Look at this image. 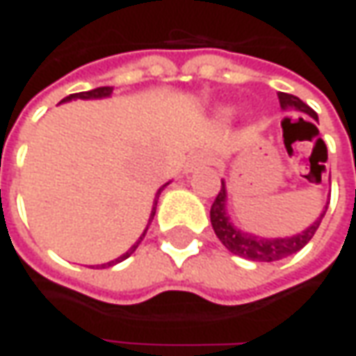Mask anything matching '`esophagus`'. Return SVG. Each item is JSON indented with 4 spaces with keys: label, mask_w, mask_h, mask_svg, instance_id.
Here are the masks:
<instances>
[{
    "label": "esophagus",
    "mask_w": 356,
    "mask_h": 356,
    "mask_svg": "<svg viewBox=\"0 0 356 356\" xmlns=\"http://www.w3.org/2000/svg\"><path fill=\"white\" fill-rule=\"evenodd\" d=\"M208 162V158L202 156V154H196V156H192L190 160H188V164H186V170L192 172L196 170L198 166H202V164H206Z\"/></svg>",
    "instance_id": "esophagus-1"
}]
</instances>
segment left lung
Segmentation results:
<instances>
[{"instance_id":"obj_1","label":"left lung","mask_w":356,"mask_h":356,"mask_svg":"<svg viewBox=\"0 0 356 356\" xmlns=\"http://www.w3.org/2000/svg\"><path fill=\"white\" fill-rule=\"evenodd\" d=\"M277 99H280L281 108H285V111L295 108V111L307 113L309 117L317 120V113L309 104L303 103L299 97L287 95V92H277ZM325 212H327V208H325ZM325 212L319 216V220L313 226H309L305 232L297 234L293 238H257V236H252V234L239 232L229 224V218L226 213V186L222 182V188H220L218 196L213 200L212 210H210V220H212L216 236L220 238V241L232 253H236L239 257H245V259H252V261H277V259H283L287 255H293V253H297L307 245L311 238L315 236L319 224H321Z\"/></svg>"}]
</instances>
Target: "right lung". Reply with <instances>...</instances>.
Wrapping results in <instances>:
<instances>
[{"label": "right lung", "instance_id": "right-lung-1", "mask_svg": "<svg viewBox=\"0 0 356 356\" xmlns=\"http://www.w3.org/2000/svg\"><path fill=\"white\" fill-rule=\"evenodd\" d=\"M113 92V87H99V89H92V90H87V92H75V95H69V97H65L61 103H67V101H71V99H103V97H108ZM164 190V186L158 190L156 194V200H154V206H152V213H150V220H148V226H150V222H152V218H154V213H156V204H158V196H160V192ZM148 229V227H146ZM146 229H144V234L138 238V241L130 248L129 252L122 253L120 257H117V259H113V261H108V264H103L101 267H111V266H117V264H120V261H124L127 257H130L132 253L136 252V248H138V243L143 241V238L146 236Z\"/></svg>", "mask_w": 356, "mask_h": 356}]
</instances>
